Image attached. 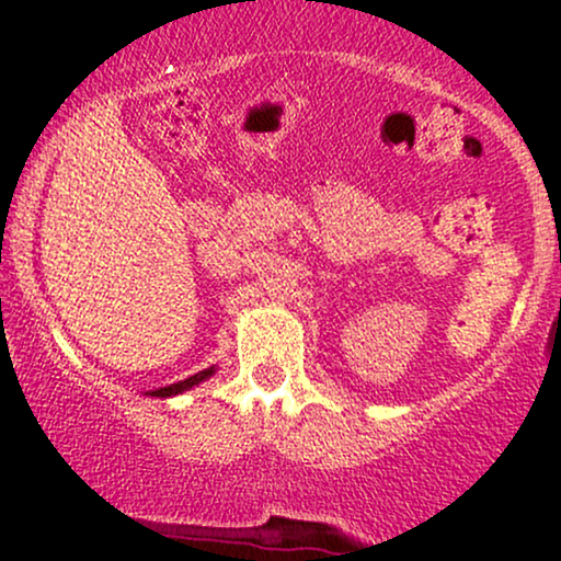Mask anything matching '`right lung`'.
<instances>
[{
  "label": "right lung",
  "mask_w": 561,
  "mask_h": 561,
  "mask_svg": "<svg viewBox=\"0 0 561 561\" xmlns=\"http://www.w3.org/2000/svg\"><path fill=\"white\" fill-rule=\"evenodd\" d=\"M210 375H214V366H210V369H205V371H197L195 377H190V379H184V382H176V385H169V388H160V390H152L150 396H156V398H169V396H176V392H184V390H190V388H195L197 382H203V379H208Z\"/></svg>",
  "instance_id": "add662e5"
}]
</instances>
